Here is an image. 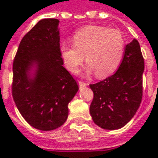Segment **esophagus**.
Instances as JSON below:
<instances>
[{
  "label": "esophagus",
  "instance_id": "obj_1",
  "mask_svg": "<svg viewBox=\"0 0 158 158\" xmlns=\"http://www.w3.org/2000/svg\"><path fill=\"white\" fill-rule=\"evenodd\" d=\"M78 85L80 86V88H84L85 86H87L88 84H87V83H84V82H82V81H78Z\"/></svg>",
  "mask_w": 158,
  "mask_h": 158
}]
</instances>
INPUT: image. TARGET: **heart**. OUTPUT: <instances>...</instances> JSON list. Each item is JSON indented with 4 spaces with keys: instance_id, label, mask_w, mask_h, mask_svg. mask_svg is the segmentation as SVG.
<instances>
[{
    "instance_id": "heart-1",
    "label": "heart",
    "mask_w": 158,
    "mask_h": 158,
    "mask_svg": "<svg viewBox=\"0 0 158 158\" xmlns=\"http://www.w3.org/2000/svg\"><path fill=\"white\" fill-rule=\"evenodd\" d=\"M73 45L63 44L60 55L65 67L75 73L85 61L87 73L104 78L114 73L124 55V39L121 32L102 26H86L73 37Z\"/></svg>"
}]
</instances>
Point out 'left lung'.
I'll use <instances>...</instances> for the list:
<instances>
[{
	"instance_id": "8db88e82",
	"label": "left lung",
	"mask_w": 158,
	"mask_h": 158,
	"mask_svg": "<svg viewBox=\"0 0 158 158\" xmlns=\"http://www.w3.org/2000/svg\"><path fill=\"white\" fill-rule=\"evenodd\" d=\"M145 64L137 40L126 45L117 72L90 85L94 100L90 113L94 122L104 130H118L136 114L142 100V75Z\"/></svg>"
}]
</instances>
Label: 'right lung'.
Returning a JSON list of instances; mask_svg holds the SVG:
<instances>
[{
    "instance_id": "right-lung-1",
    "label": "right lung",
    "mask_w": 158,
    "mask_h": 158,
    "mask_svg": "<svg viewBox=\"0 0 158 158\" xmlns=\"http://www.w3.org/2000/svg\"><path fill=\"white\" fill-rule=\"evenodd\" d=\"M57 19L40 20L21 40L13 61L12 96L30 126L48 131L68 117L78 85L63 66Z\"/></svg>"
}]
</instances>
